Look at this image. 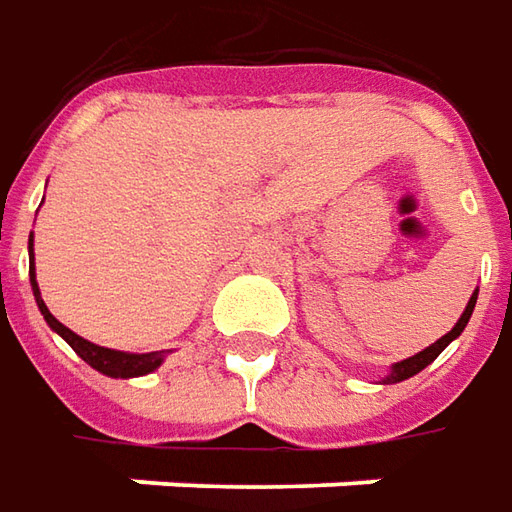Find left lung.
<instances>
[{
	"label": "left lung",
	"instance_id": "8db88e82",
	"mask_svg": "<svg viewBox=\"0 0 512 512\" xmlns=\"http://www.w3.org/2000/svg\"><path fill=\"white\" fill-rule=\"evenodd\" d=\"M476 294H479V291H473V297L467 300L465 311H462V317H459V323L450 328V331L445 334V337H442V340H436V343L428 345L425 351H419V354L408 357V360L397 362V365L391 368V374L382 379V382H402V379H408V377H414V374H419V371H422L425 365H431V362L436 360V357H439V354H442L445 348H448L450 340H456V337H459V334L465 331L467 320H470V314H473V306H476Z\"/></svg>",
	"mask_w": 512,
	"mask_h": 512
}]
</instances>
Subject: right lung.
<instances>
[{
	"instance_id": "1",
	"label": "right lung",
	"mask_w": 512,
	"mask_h": 512,
	"mask_svg": "<svg viewBox=\"0 0 512 512\" xmlns=\"http://www.w3.org/2000/svg\"><path fill=\"white\" fill-rule=\"evenodd\" d=\"M27 249H30V286H33V294H36V303H39V311L45 314L47 326L53 328L56 334H62L64 340L70 343V348L79 354L81 360L87 365H93L96 371L107 374V377H141V374H150L155 371L161 360H164V351H150V354H127V351H113V348H101L96 343H87L84 337L73 334L70 328L62 326L50 311H47L45 300L39 294V283H36V272H33V235L27 240Z\"/></svg>"
}]
</instances>
